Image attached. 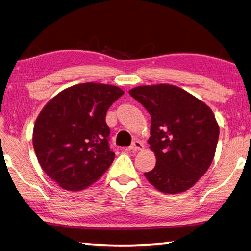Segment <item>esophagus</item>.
Listing matches in <instances>:
<instances>
[{
  "mask_svg": "<svg viewBox=\"0 0 251 251\" xmlns=\"http://www.w3.org/2000/svg\"><path fill=\"white\" fill-rule=\"evenodd\" d=\"M144 150V145L142 142L139 141H135L133 144H131V146H129L128 151H142Z\"/></svg>",
  "mask_w": 251,
  "mask_h": 251,
  "instance_id": "1",
  "label": "esophagus"
}]
</instances>
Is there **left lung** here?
<instances>
[{"label": "left lung", "instance_id": "1", "mask_svg": "<svg viewBox=\"0 0 251 251\" xmlns=\"http://www.w3.org/2000/svg\"><path fill=\"white\" fill-rule=\"evenodd\" d=\"M129 94L151 116L148 144L156 165L144 175L161 193L186 192L215 157L219 126L214 113L202 100L171 84L137 86Z\"/></svg>", "mask_w": 251, "mask_h": 251}]
</instances>
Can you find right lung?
I'll use <instances>...</instances> for the list:
<instances>
[{
	"mask_svg": "<svg viewBox=\"0 0 251 251\" xmlns=\"http://www.w3.org/2000/svg\"><path fill=\"white\" fill-rule=\"evenodd\" d=\"M124 94L108 84L65 88L46 104L33 129V146L46 175L70 192H79L103 176L115 154L108 146L106 112Z\"/></svg>",
	"mask_w": 251,
	"mask_h": 251,
	"instance_id": "1",
	"label": "right lung"
}]
</instances>
